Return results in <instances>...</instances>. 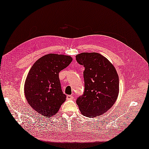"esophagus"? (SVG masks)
<instances>
[{
	"instance_id": "34e87169",
	"label": "esophagus",
	"mask_w": 149,
	"mask_h": 149,
	"mask_svg": "<svg viewBox=\"0 0 149 149\" xmlns=\"http://www.w3.org/2000/svg\"><path fill=\"white\" fill-rule=\"evenodd\" d=\"M74 96H71V95H68L67 96V100H74Z\"/></svg>"
}]
</instances>
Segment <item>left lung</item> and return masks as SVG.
<instances>
[{"instance_id":"obj_1","label":"left lung","mask_w":149,"mask_h":149,"mask_svg":"<svg viewBox=\"0 0 149 149\" xmlns=\"http://www.w3.org/2000/svg\"><path fill=\"white\" fill-rule=\"evenodd\" d=\"M84 65V92L76 102L83 115L96 117L108 111L119 93V78L115 68L98 53H82L75 56Z\"/></svg>"}]
</instances>
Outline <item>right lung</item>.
Here are the masks:
<instances>
[{"label": "right lung", "instance_id": "right-lung-1", "mask_svg": "<svg viewBox=\"0 0 149 149\" xmlns=\"http://www.w3.org/2000/svg\"><path fill=\"white\" fill-rule=\"evenodd\" d=\"M70 56L47 54L41 57L30 69L26 79L24 94L29 104L44 116L55 115L65 101L59 72L72 62Z\"/></svg>", "mask_w": 149, "mask_h": 149}]
</instances>
